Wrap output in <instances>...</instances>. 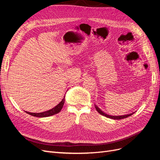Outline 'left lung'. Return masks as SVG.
<instances>
[{
	"label": "left lung",
	"instance_id": "left-lung-1",
	"mask_svg": "<svg viewBox=\"0 0 160 160\" xmlns=\"http://www.w3.org/2000/svg\"><path fill=\"white\" fill-rule=\"evenodd\" d=\"M95 108L96 110L98 111L99 113H100L101 115H102L105 116V117H106V118H111V119H124V118H126L129 117V116H131V115H133V114L134 113H129V114H128V115H125L114 116V115H108V114H106L105 113L103 112V111H101L96 105H95Z\"/></svg>",
	"mask_w": 160,
	"mask_h": 160
}]
</instances>
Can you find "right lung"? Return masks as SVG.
<instances>
[{"instance_id": "obj_1", "label": "right lung", "mask_w": 160, "mask_h": 160, "mask_svg": "<svg viewBox=\"0 0 160 160\" xmlns=\"http://www.w3.org/2000/svg\"><path fill=\"white\" fill-rule=\"evenodd\" d=\"M64 103H65V96H64V98L62 99V101L59 104H58L57 106H55V108H52L50 110H48V111H44V112H41V113H30V112H27V111H25V112L28 114L34 116V117H37V118L49 117V116L57 114L59 112H60L62 108V106H63V105H64Z\"/></svg>"}]
</instances>
